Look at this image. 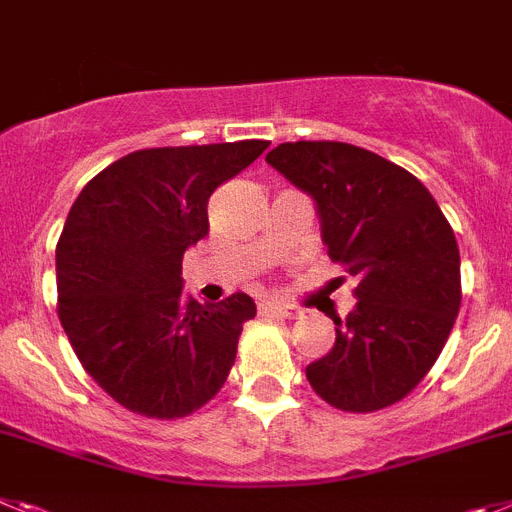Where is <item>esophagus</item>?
Listing matches in <instances>:
<instances>
[{
  "mask_svg": "<svg viewBox=\"0 0 512 512\" xmlns=\"http://www.w3.org/2000/svg\"><path fill=\"white\" fill-rule=\"evenodd\" d=\"M262 311H270V314H278V317H286V319H296L301 317V309L293 304H283V301H265L260 306Z\"/></svg>",
  "mask_w": 512,
  "mask_h": 512,
  "instance_id": "esophagus-1",
  "label": "esophagus"
}]
</instances>
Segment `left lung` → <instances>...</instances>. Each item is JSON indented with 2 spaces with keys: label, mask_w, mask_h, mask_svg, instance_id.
Here are the masks:
<instances>
[{
  "label": "left lung",
  "mask_w": 512,
  "mask_h": 512,
  "mask_svg": "<svg viewBox=\"0 0 512 512\" xmlns=\"http://www.w3.org/2000/svg\"><path fill=\"white\" fill-rule=\"evenodd\" d=\"M265 162L311 195L332 262L358 281V304L306 379L337 410H384L425 379L459 314L451 224L415 175L361 146L296 141Z\"/></svg>",
  "instance_id": "obj_1"
}]
</instances>
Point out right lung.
<instances>
[{"mask_svg": "<svg viewBox=\"0 0 512 512\" xmlns=\"http://www.w3.org/2000/svg\"><path fill=\"white\" fill-rule=\"evenodd\" d=\"M268 141L162 146L92 177L56 244L59 319L79 363L126 410L172 420L224 386L247 319V293L219 304L182 296V255L208 234L213 190Z\"/></svg>", "mask_w": 512, "mask_h": 512, "instance_id": "add662e5", "label": "right lung"}]
</instances>
